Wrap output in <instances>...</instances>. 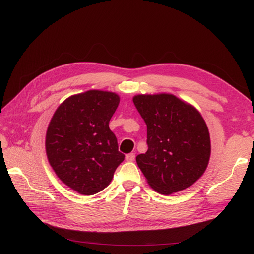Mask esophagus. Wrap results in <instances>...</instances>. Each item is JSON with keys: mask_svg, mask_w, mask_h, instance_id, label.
I'll return each instance as SVG.
<instances>
[{"mask_svg": "<svg viewBox=\"0 0 254 254\" xmlns=\"http://www.w3.org/2000/svg\"><path fill=\"white\" fill-rule=\"evenodd\" d=\"M135 158V155L133 152L131 153H128V155H126V161H128V162H132V161L134 160Z\"/></svg>", "mask_w": 254, "mask_h": 254, "instance_id": "obj_1", "label": "esophagus"}]
</instances>
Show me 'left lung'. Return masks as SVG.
Here are the masks:
<instances>
[{"label":"left lung","mask_w":254,"mask_h":254,"mask_svg":"<svg viewBox=\"0 0 254 254\" xmlns=\"http://www.w3.org/2000/svg\"><path fill=\"white\" fill-rule=\"evenodd\" d=\"M132 101L147 125L148 150L135 158L147 183L162 195L193 186L211 156L209 129L200 112L170 93L137 94Z\"/></svg>","instance_id":"1"}]
</instances>
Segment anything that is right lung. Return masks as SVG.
<instances>
[{
	"label": "right lung",
	"mask_w": 254,
	"mask_h": 254,
	"mask_svg": "<svg viewBox=\"0 0 254 254\" xmlns=\"http://www.w3.org/2000/svg\"><path fill=\"white\" fill-rule=\"evenodd\" d=\"M120 96L109 91L89 90L59 105L45 135L49 163L65 186L90 196L109 186L125 156L109 122Z\"/></svg>",
	"instance_id": "add662e5"
}]
</instances>
